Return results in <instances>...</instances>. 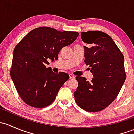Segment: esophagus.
Returning a JSON list of instances; mask_svg holds the SVG:
<instances>
[{
	"instance_id": "1",
	"label": "esophagus",
	"mask_w": 134,
	"mask_h": 134,
	"mask_svg": "<svg viewBox=\"0 0 134 134\" xmlns=\"http://www.w3.org/2000/svg\"><path fill=\"white\" fill-rule=\"evenodd\" d=\"M69 78L70 79H74V78H75V76H74L73 75H69Z\"/></svg>"
}]
</instances>
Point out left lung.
Returning <instances> with one entry per match:
<instances>
[{
	"instance_id": "8db88e82",
	"label": "left lung",
	"mask_w": 134,
	"mask_h": 134,
	"mask_svg": "<svg viewBox=\"0 0 134 134\" xmlns=\"http://www.w3.org/2000/svg\"><path fill=\"white\" fill-rule=\"evenodd\" d=\"M84 47V62L91 67V82L76 76L78 86L74 92L80 108L89 112L103 110L114 100L126 80L124 56L111 37L101 31L81 33Z\"/></svg>"
}]
</instances>
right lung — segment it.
<instances>
[{
  "label": "right lung",
  "instance_id": "right-lung-1",
  "mask_svg": "<svg viewBox=\"0 0 134 134\" xmlns=\"http://www.w3.org/2000/svg\"><path fill=\"white\" fill-rule=\"evenodd\" d=\"M77 32H59L51 27L35 28L15 46L10 76L21 99L26 104L43 108L54 102L68 74L46 67L48 60L58 59L59 51L75 41Z\"/></svg>",
  "mask_w": 134,
  "mask_h": 134
}]
</instances>
